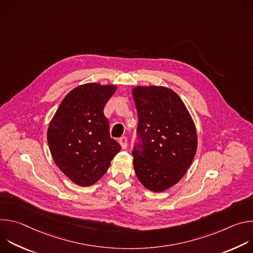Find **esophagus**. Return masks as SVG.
Here are the masks:
<instances>
[{"label":"esophagus","mask_w":253,"mask_h":253,"mask_svg":"<svg viewBox=\"0 0 253 253\" xmlns=\"http://www.w3.org/2000/svg\"><path fill=\"white\" fill-rule=\"evenodd\" d=\"M119 143H120V145H121L122 149H126V148H127V146H128V141H127V138H126V137H121V138L119 139Z\"/></svg>","instance_id":"34e87169"}]
</instances>
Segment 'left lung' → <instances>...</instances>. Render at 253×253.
Masks as SVG:
<instances>
[{"label": "left lung", "mask_w": 253, "mask_h": 253, "mask_svg": "<svg viewBox=\"0 0 253 253\" xmlns=\"http://www.w3.org/2000/svg\"><path fill=\"white\" fill-rule=\"evenodd\" d=\"M141 139L133 150V164L141 184L163 192L178 183L197 150L194 121L183 101L164 86L132 89Z\"/></svg>", "instance_id": "left-lung-1"}]
</instances>
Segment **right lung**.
Instances as JSON below:
<instances>
[{
	"instance_id": "right-lung-1",
	"label": "right lung",
	"mask_w": 253,
	"mask_h": 253,
	"mask_svg": "<svg viewBox=\"0 0 253 253\" xmlns=\"http://www.w3.org/2000/svg\"><path fill=\"white\" fill-rule=\"evenodd\" d=\"M113 84L86 83L71 90L50 121L47 140L59 169L83 187L95 184L121 150L110 137L104 116L106 103L116 92Z\"/></svg>"
}]
</instances>
